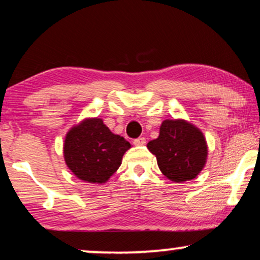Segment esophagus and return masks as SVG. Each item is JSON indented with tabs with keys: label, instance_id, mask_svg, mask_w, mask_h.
Segmentation results:
<instances>
[{
	"label": "esophagus",
	"instance_id": "34e87169",
	"mask_svg": "<svg viewBox=\"0 0 260 260\" xmlns=\"http://www.w3.org/2000/svg\"><path fill=\"white\" fill-rule=\"evenodd\" d=\"M146 138L144 137H138V138H135L134 140V144L135 146H144L146 144Z\"/></svg>",
	"mask_w": 260,
	"mask_h": 260
}]
</instances>
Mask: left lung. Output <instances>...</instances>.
<instances>
[{"label": "left lung", "mask_w": 260, "mask_h": 260, "mask_svg": "<svg viewBox=\"0 0 260 260\" xmlns=\"http://www.w3.org/2000/svg\"><path fill=\"white\" fill-rule=\"evenodd\" d=\"M147 147L156 156L164 175L175 183L196 178L208 155L203 134L184 120H165L159 137Z\"/></svg>", "instance_id": "8db88e82"}]
</instances>
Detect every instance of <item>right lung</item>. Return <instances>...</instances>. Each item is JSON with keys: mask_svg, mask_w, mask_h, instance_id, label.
<instances>
[{"mask_svg": "<svg viewBox=\"0 0 260 260\" xmlns=\"http://www.w3.org/2000/svg\"><path fill=\"white\" fill-rule=\"evenodd\" d=\"M131 146L110 131L99 118L83 120L67 134L64 159L74 174L89 183H105Z\"/></svg>", "mask_w": 260, "mask_h": 260, "instance_id": "add662e5", "label": "right lung"}]
</instances>
